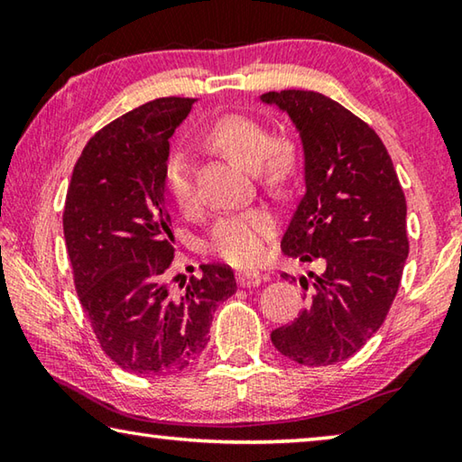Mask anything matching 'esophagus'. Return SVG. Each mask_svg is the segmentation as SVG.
I'll return each mask as SVG.
<instances>
[{"label": "esophagus", "mask_w": 462, "mask_h": 462, "mask_svg": "<svg viewBox=\"0 0 462 462\" xmlns=\"http://www.w3.org/2000/svg\"><path fill=\"white\" fill-rule=\"evenodd\" d=\"M267 279L269 277L264 275V273H256V271H238L236 273V281L240 287H256Z\"/></svg>", "instance_id": "esophagus-1"}]
</instances>
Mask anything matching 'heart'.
<instances>
[{
  "label": "heart",
  "mask_w": 462,
  "mask_h": 462,
  "mask_svg": "<svg viewBox=\"0 0 462 462\" xmlns=\"http://www.w3.org/2000/svg\"><path fill=\"white\" fill-rule=\"evenodd\" d=\"M208 136L212 143L256 173L269 187H283L295 173V152L287 143H273L269 128L245 114H226L214 122ZM162 181L171 201L185 214L199 206L193 181V167L183 151L167 156ZM275 230V220L267 209H245L224 216L214 226L209 250L234 267L256 264L264 254V242Z\"/></svg>",
  "instance_id": "obj_1"
}]
</instances>
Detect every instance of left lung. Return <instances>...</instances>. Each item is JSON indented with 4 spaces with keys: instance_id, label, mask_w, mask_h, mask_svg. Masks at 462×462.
<instances>
[{
    "instance_id": "obj_1",
    "label": "left lung",
    "mask_w": 462,
    "mask_h": 462,
    "mask_svg": "<svg viewBox=\"0 0 462 462\" xmlns=\"http://www.w3.org/2000/svg\"><path fill=\"white\" fill-rule=\"evenodd\" d=\"M263 101L285 109L306 151V195L281 250L322 267L300 279L308 308L271 340L300 365H336L379 330L400 289L410 253L405 195L377 132L338 101L308 89L269 91Z\"/></svg>"
}]
</instances>
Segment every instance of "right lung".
Segmentation results:
<instances>
[{
  "mask_svg": "<svg viewBox=\"0 0 462 462\" xmlns=\"http://www.w3.org/2000/svg\"><path fill=\"white\" fill-rule=\"evenodd\" d=\"M191 97H159L89 138L67 189L62 232L81 308L104 353L132 374L185 369L209 340L217 303L236 293L228 264H201L175 291L173 224L162 171Z\"/></svg>",
  "mask_w": 462,
  "mask_h": 462,
  "instance_id": "1",
  "label": "right lung"
}]
</instances>
